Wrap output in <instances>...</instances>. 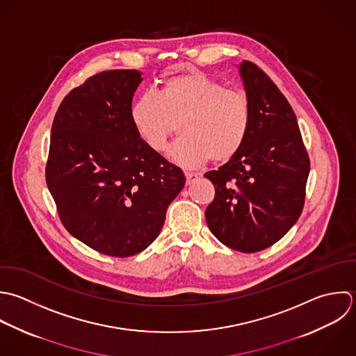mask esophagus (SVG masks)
I'll use <instances>...</instances> for the list:
<instances>
[{"label":"esophagus","instance_id":"34e87169","mask_svg":"<svg viewBox=\"0 0 356 356\" xmlns=\"http://www.w3.org/2000/svg\"><path fill=\"white\" fill-rule=\"evenodd\" d=\"M198 179V175L197 173H191V172H186V184L187 186H191L197 181Z\"/></svg>","mask_w":356,"mask_h":356}]
</instances>
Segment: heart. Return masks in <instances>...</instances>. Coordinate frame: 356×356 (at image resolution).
Instances as JSON below:
<instances>
[{"label":"heart","mask_w":356,"mask_h":356,"mask_svg":"<svg viewBox=\"0 0 356 356\" xmlns=\"http://www.w3.org/2000/svg\"><path fill=\"white\" fill-rule=\"evenodd\" d=\"M130 120L143 143L156 154L166 149L179 124L181 138L170 148L169 158L184 169H197L212 158L229 161L243 148L251 109L243 91L190 72L168 77L156 95L134 101Z\"/></svg>","instance_id":"1"}]
</instances>
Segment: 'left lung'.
<instances>
[{
	"label": "left lung",
	"instance_id": "8db88e82",
	"mask_svg": "<svg viewBox=\"0 0 356 356\" xmlns=\"http://www.w3.org/2000/svg\"><path fill=\"white\" fill-rule=\"evenodd\" d=\"M238 73L251 109L250 133L232 159L205 173L216 190L205 219L220 243L251 254L273 245L297 223L309 158L296 113L276 84L248 60Z\"/></svg>",
	"mask_w": 356,
	"mask_h": 356
}]
</instances>
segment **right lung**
Listing matches in <instances>:
<instances>
[{"instance_id":"right-lung-1","label":"right lung","mask_w":356,"mask_h":356,"mask_svg":"<svg viewBox=\"0 0 356 356\" xmlns=\"http://www.w3.org/2000/svg\"><path fill=\"white\" fill-rule=\"evenodd\" d=\"M138 70L90 77L62 101L51 127L48 190L65 229L118 258L144 251L186 184L181 169L151 151L130 120Z\"/></svg>"}]
</instances>
